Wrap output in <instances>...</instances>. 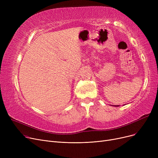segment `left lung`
I'll use <instances>...</instances> for the list:
<instances>
[{"instance_id": "obj_1", "label": "left lung", "mask_w": 158, "mask_h": 158, "mask_svg": "<svg viewBox=\"0 0 158 158\" xmlns=\"http://www.w3.org/2000/svg\"><path fill=\"white\" fill-rule=\"evenodd\" d=\"M117 106V107H118V106H118V105H117H117H116V106Z\"/></svg>"}]
</instances>
